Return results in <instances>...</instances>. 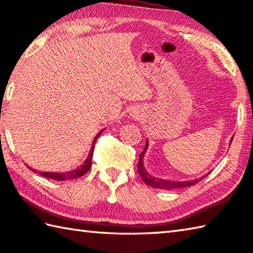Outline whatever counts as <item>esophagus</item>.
I'll list each match as a JSON object with an SVG mask.
<instances>
[{
	"label": "esophagus",
	"instance_id": "esophagus-1",
	"mask_svg": "<svg viewBox=\"0 0 253 253\" xmlns=\"http://www.w3.org/2000/svg\"><path fill=\"white\" fill-rule=\"evenodd\" d=\"M130 115H131L132 118H136V119H138L140 117V113H139L138 109H132Z\"/></svg>",
	"mask_w": 253,
	"mask_h": 253
}]
</instances>
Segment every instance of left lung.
<instances>
[{
  "label": "left lung",
  "mask_w": 253,
  "mask_h": 253,
  "mask_svg": "<svg viewBox=\"0 0 253 253\" xmlns=\"http://www.w3.org/2000/svg\"><path fill=\"white\" fill-rule=\"evenodd\" d=\"M232 139L231 138V143H232ZM148 148V140H146V145H145L144 151L139 154V162H138V166H137V169H138V173L140 175V177L144 181V183H146L147 185L155 187V188H164V190H174V188H183L186 186H192L194 184L201 181L203 177L207 176H202L200 178H195V179H190V181H170V179H163V178H158V177H154L151 174L147 173V170L144 168V163H143V158L145 155V152L147 151Z\"/></svg>",
  "instance_id": "1"
}]
</instances>
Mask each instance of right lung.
Returning <instances> with one entry per match:
<instances>
[{"mask_svg":"<svg viewBox=\"0 0 253 253\" xmlns=\"http://www.w3.org/2000/svg\"><path fill=\"white\" fill-rule=\"evenodd\" d=\"M104 130V129H102ZM102 130H100L99 132H98V135L93 138V142H92V145H91V148H90V152H89L88 154V157L85 158V161L83 165H80L78 169H72V170H69V172H39V174H41L42 176H44L46 178H52V179H57V181H66V179H75V178H78L80 176H83V175H84L85 173L88 172L89 169H90L91 168V161H92V154H93V147H95V143L98 137L100 136V134L102 132ZM31 170H33V172H37L36 169H33L31 168H29Z\"/></svg>","mask_w":253,"mask_h":253,"instance_id":"right-lung-1","label":"right lung"}]
</instances>
